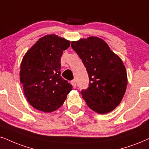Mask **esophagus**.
Wrapping results in <instances>:
<instances>
[{
	"label": "esophagus",
	"mask_w": 149,
	"mask_h": 149,
	"mask_svg": "<svg viewBox=\"0 0 149 149\" xmlns=\"http://www.w3.org/2000/svg\"><path fill=\"white\" fill-rule=\"evenodd\" d=\"M71 84H72V86H73L74 88L76 87V80H71Z\"/></svg>",
	"instance_id": "1"
}]
</instances>
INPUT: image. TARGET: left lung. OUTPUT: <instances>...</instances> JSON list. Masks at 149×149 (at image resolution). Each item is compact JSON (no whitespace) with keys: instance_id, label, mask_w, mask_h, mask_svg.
<instances>
[{"instance_id":"left-lung-1","label":"left lung","mask_w":149,"mask_h":149,"mask_svg":"<svg viewBox=\"0 0 149 149\" xmlns=\"http://www.w3.org/2000/svg\"><path fill=\"white\" fill-rule=\"evenodd\" d=\"M71 47L82 60L89 78L82 98L93 111L105 114L120 103L128 83L125 66L104 40L96 36L72 41Z\"/></svg>"}]
</instances>
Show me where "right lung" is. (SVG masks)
Returning <instances> with one entry per match:
<instances>
[{"instance_id":"obj_1","label":"right lung","mask_w":149,"mask_h":149,"mask_svg":"<svg viewBox=\"0 0 149 149\" xmlns=\"http://www.w3.org/2000/svg\"><path fill=\"white\" fill-rule=\"evenodd\" d=\"M70 41L56 34L40 38L22 58L20 84L24 96L37 110L51 113L59 109L72 90L61 76V59Z\"/></svg>"}]
</instances>
